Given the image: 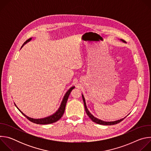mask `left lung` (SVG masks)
Listing matches in <instances>:
<instances>
[{"label":"left lung","mask_w":151,"mask_h":151,"mask_svg":"<svg viewBox=\"0 0 151 151\" xmlns=\"http://www.w3.org/2000/svg\"><path fill=\"white\" fill-rule=\"evenodd\" d=\"M121 40L122 42H124L123 40L121 39ZM82 99H83V103H84V107H85V111H86V113H87V115L90 117V118L94 122L97 123V124H101V125H114V124H116L119 122H120L121 121H122L124 118H122L121 119H119V120H117V121H111V122H106V121H102V120H100V119H97V118L94 117L90 112L88 110L87 107V105H86V103H85V98L83 97V96L82 94Z\"/></svg>","instance_id":"left-lung-1"}]
</instances>
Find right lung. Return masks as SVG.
I'll return each instance as SVG.
<instances>
[{"mask_svg": "<svg viewBox=\"0 0 151 151\" xmlns=\"http://www.w3.org/2000/svg\"><path fill=\"white\" fill-rule=\"evenodd\" d=\"M32 39V38H30L28 40H27L24 44L23 45H22V47H21V48H22L26 44H27V43L28 42H29L30 40ZM75 88V87H72L68 91L67 93L65 94V95H64L63 99V100L61 101V103L60 104V106L58 108V109L56 111L55 113H54V114H52V115H50L48 117H46V118H41V119H33V118H30L27 116H26L24 114H23L22 112H21L19 109H18V107H17V106L15 105V106L17 107L18 109L20 111V112L26 118H27V119H28L30 121L33 122V123H35V124H52V123H54V122H57V121H58L63 116L64 112V111H65V107H66V103H67V101H68V97L72 91V90Z\"/></svg>", "mask_w": 151, "mask_h": 151, "instance_id": "1", "label": "right lung"}]
</instances>
